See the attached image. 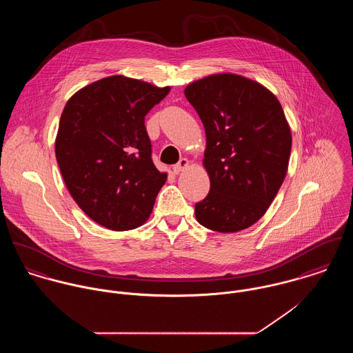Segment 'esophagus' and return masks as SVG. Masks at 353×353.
Masks as SVG:
<instances>
[{
    "mask_svg": "<svg viewBox=\"0 0 353 353\" xmlns=\"http://www.w3.org/2000/svg\"><path fill=\"white\" fill-rule=\"evenodd\" d=\"M189 164H190V161H189V159H186V157H182L174 167H172V171L175 172V174H179V172H182L183 170H186L188 167H189Z\"/></svg>",
    "mask_w": 353,
    "mask_h": 353,
    "instance_id": "1",
    "label": "esophagus"
}]
</instances>
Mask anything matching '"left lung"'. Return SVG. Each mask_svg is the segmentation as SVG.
I'll return each instance as SVG.
<instances>
[{
	"label": "left lung",
	"instance_id": "obj_1",
	"mask_svg": "<svg viewBox=\"0 0 353 353\" xmlns=\"http://www.w3.org/2000/svg\"><path fill=\"white\" fill-rule=\"evenodd\" d=\"M185 97L205 128L202 164L210 181L196 219L217 232L246 230L265 214L288 171L292 136L283 107L266 87L235 73L193 81Z\"/></svg>",
	"mask_w": 353,
	"mask_h": 353
}]
</instances>
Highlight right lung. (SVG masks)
<instances>
[{"label": "right lung", "instance_id": "right-lung-1", "mask_svg": "<svg viewBox=\"0 0 353 353\" xmlns=\"http://www.w3.org/2000/svg\"><path fill=\"white\" fill-rule=\"evenodd\" d=\"M170 87L122 74L104 77L66 101L55 157L76 203L112 231L143 225L167 181L151 157L144 121Z\"/></svg>", "mask_w": 353, "mask_h": 353}]
</instances>
